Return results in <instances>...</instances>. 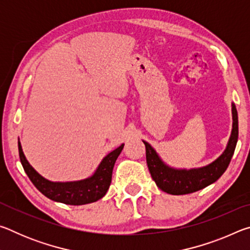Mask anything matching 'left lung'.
<instances>
[{"mask_svg": "<svg viewBox=\"0 0 250 250\" xmlns=\"http://www.w3.org/2000/svg\"><path fill=\"white\" fill-rule=\"evenodd\" d=\"M231 113L232 129L226 149L216 160L205 167L189 170L168 167L161 160L153 147L143 141L146 146L147 167L159 188L172 195H184L200 191L216 182L223 175L229 166L238 140V116L235 104H231Z\"/></svg>", "mask_w": 250, "mask_h": 250, "instance_id": "left-lung-1", "label": "left lung"}]
</instances>
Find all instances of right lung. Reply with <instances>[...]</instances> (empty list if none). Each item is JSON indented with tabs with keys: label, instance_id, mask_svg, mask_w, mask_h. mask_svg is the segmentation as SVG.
Masks as SVG:
<instances>
[{
	"label": "right lung",
	"instance_id": "obj_1",
	"mask_svg": "<svg viewBox=\"0 0 250 250\" xmlns=\"http://www.w3.org/2000/svg\"><path fill=\"white\" fill-rule=\"evenodd\" d=\"M124 146L121 145L105 155L91 176L73 182H52L39 174L25 158L20 140L19 153L25 173L42 194L49 200L67 205H84L98 201L105 195L111 183L116 160L124 149Z\"/></svg>",
	"mask_w": 250,
	"mask_h": 250
}]
</instances>
